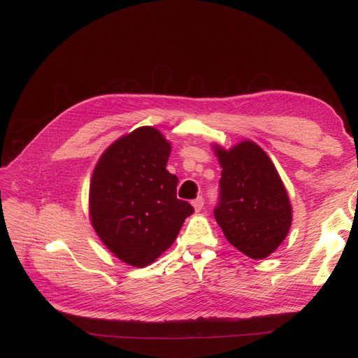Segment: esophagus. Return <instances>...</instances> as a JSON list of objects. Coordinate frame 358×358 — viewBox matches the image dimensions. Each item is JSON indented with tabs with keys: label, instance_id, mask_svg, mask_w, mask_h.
<instances>
[{
	"label": "esophagus",
	"instance_id": "1",
	"mask_svg": "<svg viewBox=\"0 0 358 358\" xmlns=\"http://www.w3.org/2000/svg\"><path fill=\"white\" fill-rule=\"evenodd\" d=\"M203 204H204L203 197H197L196 200L192 201V206H194V209H196V212H200L203 209Z\"/></svg>",
	"mask_w": 358,
	"mask_h": 358
}]
</instances>
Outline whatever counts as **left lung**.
I'll list each match as a JSON object with an SVG mask.
<instances>
[{
	"mask_svg": "<svg viewBox=\"0 0 358 358\" xmlns=\"http://www.w3.org/2000/svg\"><path fill=\"white\" fill-rule=\"evenodd\" d=\"M212 148L222 167L215 220L234 248L263 259L285 241L292 222L284 182L272 159L251 140L230 149Z\"/></svg>",
	"mask_w": 358,
	"mask_h": 358,
	"instance_id": "8db88e82",
	"label": "left lung"
}]
</instances>
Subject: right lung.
I'll return each instance as SVG.
<instances>
[{"label": "right lung", "instance_id": "1", "mask_svg": "<svg viewBox=\"0 0 358 358\" xmlns=\"http://www.w3.org/2000/svg\"><path fill=\"white\" fill-rule=\"evenodd\" d=\"M171 145L154 127L119 137L96 161L90 220L121 262L146 267L173 245L194 208L176 199L178 176L166 169Z\"/></svg>", "mask_w": 358, "mask_h": 358}]
</instances>
